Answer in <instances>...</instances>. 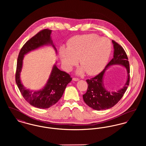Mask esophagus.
<instances>
[{"label": "esophagus", "mask_w": 146, "mask_h": 146, "mask_svg": "<svg viewBox=\"0 0 146 146\" xmlns=\"http://www.w3.org/2000/svg\"><path fill=\"white\" fill-rule=\"evenodd\" d=\"M73 80H74V81H78L79 79L77 78H73Z\"/></svg>", "instance_id": "obj_1"}]
</instances>
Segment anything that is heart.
<instances>
[{
    "label": "heart",
    "instance_id": "1",
    "mask_svg": "<svg viewBox=\"0 0 146 146\" xmlns=\"http://www.w3.org/2000/svg\"><path fill=\"white\" fill-rule=\"evenodd\" d=\"M111 52L110 40L94 34L76 35L71 38L67 47H62L60 57L64 68L71 70L79 59L81 68L79 74L85 71L88 75H95L103 69Z\"/></svg>",
    "mask_w": 146,
    "mask_h": 146
}]
</instances>
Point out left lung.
Here are the masks:
<instances>
[{
  "label": "left lung",
  "instance_id": "left-lung-1",
  "mask_svg": "<svg viewBox=\"0 0 146 146\" xmlns=\"http://www.w3.org/2000/svg\"><path fill=\"white\" fill-rule=\"evenodd\" d=\"M112 42L114 49L113 58L100 73L90 79L86 80L88 86L86 92L83 95L84 101L90 107L97 111L109 109L117 104L124 95L130 83V65L127 56L121 45L114 40H112ZM114 64L125 66L128 76L123 88L115 92H110L104 88L103 77L106 68Z\"/></svg>",
  "mask_w": 146,
  "mask_h": 146
}]
</instances>
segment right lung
I'll use <instances>...</instances> for the list:
<instances>
[{"label":"right lung","instance_id":"add662e5","mask_svg":"<svg viewBox=\"0 0 146 146\" xmlns=\"http://www.w3.org/2000/svg\"><path fill=\"white\" fill-rule=\"evenodd\" d=\"M51 31L45 29L26 42L20 51L17 58L15 74L16 83L22 96L29 104L42 109L48 108L57 103L61 98L67 84L72 79L67 73L59 70L55 65L45 86L41 90L33 92L23 87L20 80V72L22 67L24 55L46 44H51L56 50L51 40Z\"/></svg>","mask_w":146,"mask_h":146}]
</instances>
